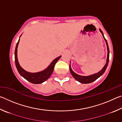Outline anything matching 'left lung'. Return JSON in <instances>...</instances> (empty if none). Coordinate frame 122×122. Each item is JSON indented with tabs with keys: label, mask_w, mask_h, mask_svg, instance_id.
Instances as JSON below:
<instances>
[{
	"label": "left lung",
	"mask_w": 122,
	"mask_h": 122,
	"mask_svg": "<svg viewBox=\"0 0 122 122\" xmlns=\"http://www.w3.org/2000/svg\"><path fill=\"white\" fill-rule=\"evenodd\" d=\"M100 32L102 33V36L104 38L105 41H106V44H107V49H108V56H107V62L106 65L104 66V67L100 71H99L98 73L93 74V75H90V76H81L79 75H77L76 73H74V72L72 71V69L71 67V66L69 65V69H70V71H71V74L72 76H73L74 78H75L76 80H77V81L80 82V83H83V84H86V83H92V82H94L96 80L98 77H100V76L103 75V73H104L105 71L107 69V67H108V63H109V46L108 45V42H107V41L106 39H105L104 35H103V33L102 30H101V29H100Z\"/></svg>",
	"instance_id": "1"
}]
</instances>
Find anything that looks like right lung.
<instances>
[{
    "label": "right lung",
    "instance_id": "right-lung-1",
    "mask_svg": "<svg viewBox=\"0 0 122 122\" xmlns=\"http://www.w3.org/2000/svg\"><path fill=\"white\" fill-rule=\"evenodd\" d=\"M19 40L20 38L18 41L17 44H16L15 52H14L15 63L16 69H17L18 72H19V73L20 74V75H21L24 78H25V79L26 80H27L28 81L30 82V83L33 84L42 83V82L46 81V80L50 77V76L51 75V74H52L54 71V68L55 64H56L57 61H58L60 58L61 56L54 60L52 61V62L51 63V65L48 66V68H47L44 70V71L35 73H29V72L26 71H25L24 69H22V68L20 67L19 62H18L17 58V48L18 44H19Z\"/></svg>",
    "mask_w": 122,
    "mask_h": 122
}]
</instances>
